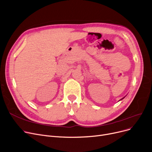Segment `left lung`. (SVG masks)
I'll return each mask as SVG.
<instances>
[{"mask_svg":"<svg viewBox=\"0 0 152 152\" xmlns=\"http://www.w3.org/2000/svg\"><path fill=\"white\" fill-rule=\"evenodd\" d=\"M124 98H122V99H124ZM122 99H121V100H122Z\"/></svg>","mask_w":152,"mask_h":152,"instance_id":"left-lung-1","label":"left lung"}]
</instances>
